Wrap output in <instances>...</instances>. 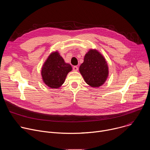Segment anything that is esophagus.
<instances>
[{
	"label": "esophagus",
	"instance_id": "1",
	"mask_svg": "<svg viewBox=\"0 0 150 150\" xmlns=\"http://www.w3.org/2000/svg\"><path fill=\"white\" fill-rule=\"evenodd\" d=\"M73 70H74V71H77L78 70V67H76V66H74V67H73Z\"/></svg>",
	"mask_w": 150,
	"mask_h": 150
}]
</instances>
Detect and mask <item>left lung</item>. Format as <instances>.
Here are the masks:
<instances>
[{"instance_id": "8db88e82", "label": "left lung", "mask_w": 150, "mask_h": 150, "mask_svg": "<svg viewBox=\"0 0 150 150\" xmlns=\"http://www.w3.org/2000/svg\"><path fill=\"white\" fill-rule=\"evenodd\" d=\"M108 69L104 57L97 50L91 49L85 55L79 70L85 82L91 87H98L106 81Z\"/></svg>"}]
</instances>
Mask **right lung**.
<instances>
[{
	"label": "right lung",
	"instance_id": "obj_1",
	"mask_svg": "<svg viewBox=\"0 0 150 150\" xmlns=\"http://www.w3.org/2000/svg\"><path fill=\"white\" fill-rule=\"evenodd\" d=\"M72 67L64 61L57 52L50 54L41 69L43 82L52 88H58L65 82Z\"/></svg>",
	"mask_w": 150,
	"mask_h": 150
}]
</instances>
